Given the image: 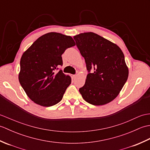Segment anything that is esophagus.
Returning <instances> with one entry per match:
<instances>
[{"mask_svg": "<svg viewBox=\"0 0 150 150\" xmlns=\"http://www.w3.org/2000/svg\"><path fill=\"white\" fill-rule=\"evenodd\" d=\"M76 77H77V75H71L72 79H75Z\"/></svg>", "mask_w": 150, "mask_h": 150, "instance_id": "1", "label": "esophagus"}]
</instances>
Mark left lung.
<instances>
[{
    "label": "left lung",
    "mask_w": 150,
    "mask_h": 150,
    "mask_svg": "<svg viewBox=\"0 0 150 150\" xmlns=\"http://www.w3.org/2000/svg\"><path fill=\"white\" fill-rule=\"evenodd\" d=\"M73 39L89 72L84 86L79 89L82 98L95 106L110 103L118 96L128 77L122 50L116 44L93 32L80 33Z\"/></svg>",
    "instance_id": "obj_1"
}]
</instances>
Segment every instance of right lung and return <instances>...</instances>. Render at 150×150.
<instances>
[{"label":"right lung","mask_w":150,"mask_h":150,"mask_svg":"<svg viewBox=\"0 0 150 150\" xmlns=\"http://www.w3.org/2000/svg\"><path fill=\"white\" fill-rule=\"evenodd\" d=\"M73 38L50 32L40 37L25 51L21 59L18 81L28 97L44 107L55 105L62 100L71 79L62 70V55L74 46Z\"/></svg>","instance_id":"1"}]
</instances>
